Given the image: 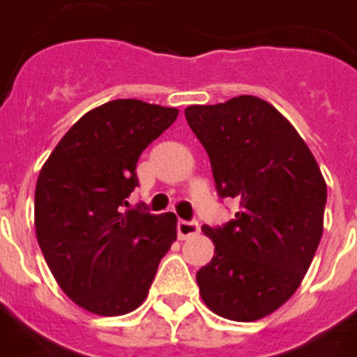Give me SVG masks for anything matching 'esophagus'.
<instances>
[{
  "label": "esophagus",
  "instance_id": "obj_1",
  "mask_svg": "<svg viewBox=\"0 0 357 357\" xmlns=\"http://www.w3.org/2000/svg\"><path fill=\"white\" fill-rule=\"evenodd\" d=\"M199 231V222L195 220H178V236L179 239L191 238Z\"/></svg>",
  "mask_w": 357,
  "mask_h": 357
}]
</instances>
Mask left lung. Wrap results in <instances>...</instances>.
<instances>
[{
  "mask_svg": "<svg viewBox=\"0 0 357 357\" xmlns=\"http://www.w3.org/2000/svg\"><path fill=\"white\" fill-rule=\"evenodd\" d=\"M185 119L211 158L220 199L239 201L222 226H203L214 257L197 273L206 307L257 321L298 290L323 236L326 183L300 133L257 96L189 106Z\"/></svg>",
  "mask_w": 357,
  "mask_h": 357,
  "instance_id": "left-lung-1",
  "label": "left lung"
}]
</instances>
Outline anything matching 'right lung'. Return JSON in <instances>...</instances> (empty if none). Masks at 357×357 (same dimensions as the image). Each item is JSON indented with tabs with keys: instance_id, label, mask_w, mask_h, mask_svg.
Instances as JSON below:
<instances>
[{
	"instance_id": "right-lung-1",
	"label": "right lung",
	"mask_w": 357,
	"mask_h": 357,
	"mask_svg": "<svg viewBox=\"0 0 357 357\" xmlns=\"http://www.w3.org/2000/svg\"><path fill=\"white\" fill-rule=\"evenodd\" d=\"M178 109L112 100L84 114L40 172L34 226L50 271L67 296L96 315H123L149 294L176 239V214L126 208L137 162Z\"/></svg>"
}]
</instances>
